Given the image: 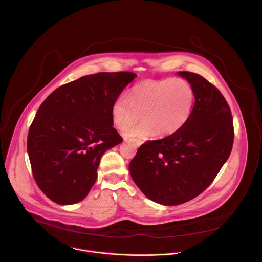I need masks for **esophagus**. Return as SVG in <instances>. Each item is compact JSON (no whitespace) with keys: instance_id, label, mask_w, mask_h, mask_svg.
<instances>
[{"instance_id":"esophagus-1","label":"esophagus","mask_w":262,"mask_h":262,"mask_svg":"<svg viewBox=\"0 0 262 262\" xmlns=\"http://www.w3.org/2000/svg\"><path fill=\"white\" fill-rule=\"evenodd\" d=\"M142 143H143V142H142V141H139V140H135V141H133V144H134L136 147H139Z\"/></svg>"}]
</instances>
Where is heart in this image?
<instances>
[{
  "instance_id": "1",
  "label": "heart",
  "mask_w": 262,
  "mask_h": 262,
  "mask_svg": "<svg viewBox=\"0 0 262 262\" xmlns=\"http://www.w3.org/2000/svg\"><path fill=\"white\" fill-rule=\"evenodd\" d=\"M195 95L191 84L181 78L145 80L135 85L129 93L119 96L112 105V117L120 129H126L140 120L144 121L127 129L124 136L145 140L155 136L173 135L189 119Z\"/></svg>"
}]
</instances>
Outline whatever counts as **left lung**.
Masks as SVG:
<instances>
[{"label":"left lung","instance_id":"obj_1","mask_svg":"<svg viewBox=\"0 0 262 262\" xmlns=\"http://www.w3.org/2000/svg\"><path fill=\"white\" fill-rule=\"evenodd\" d=\"M178 74L194 90L189 119L173 135L141 145L128 167L147 198L169 206L188 202L208 188L234 140L231 111L219 89L200 74Z\"/></svg>","mask_w":262,"mask_h":262}]
</instances>
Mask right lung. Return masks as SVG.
<instances>
[{"label":"right lung","instance_id":"1","mask_svg":"<svg viewBox=\"0 0 262 262\" xmlns=\"http://www.w3.org/2000/svg\"><path fill=\"white\" fill-rule=\"evenodd\" d=\"M137 76L98 72L67 83L41 103L30 126L28 155L34 179L52 201L86 198L100 158L123 139L113 127L112 105Z\"/></svg>","mask_w":262,"mask_h":262}]
</instances>
